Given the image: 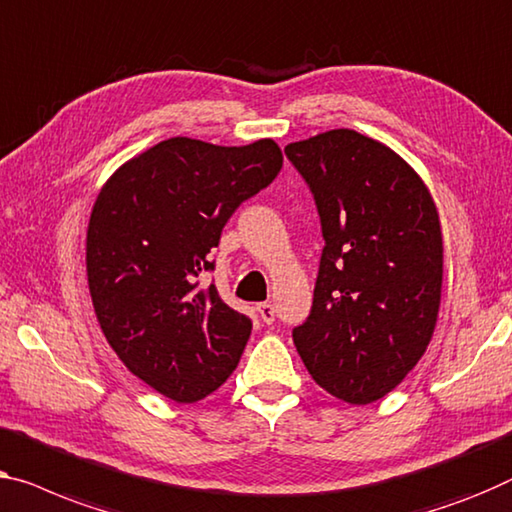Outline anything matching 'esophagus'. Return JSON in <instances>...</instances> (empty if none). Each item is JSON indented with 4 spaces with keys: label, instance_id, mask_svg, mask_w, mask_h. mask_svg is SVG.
<instances>
[{
    "label": "esophagus",
    "instance_id": "esophagus-1",
    "mask_svg": "<svg viewBox=\"0 0 512 512\" xmlns=\"http://www.w3.org/2000/svg\"><path fill=\"white\" fill-rule=\"evenodd\" d=\"M257 312H259V317H262V322H266V324H271L273 319H276V310H273L271 303H259Z\"/></svg>",
    "mask_w": 512,
    "mask_h": 512
}]
</instances>
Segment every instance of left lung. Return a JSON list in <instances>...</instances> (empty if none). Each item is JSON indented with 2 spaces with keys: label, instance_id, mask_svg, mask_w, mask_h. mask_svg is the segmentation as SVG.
<instances>
[{
  "label": "left lung",
  "instance_id": "8db88e82",
  "mask_svg": "<svg viewBox=\"0 0 512 512\" xmlns=\"http://www.w3.org/2000/svg\"><path fill=\"white\" fill-rule=\"evenodd\" d=\"M322 218L310 317L292 338L310 377L349 404L377 402L416 368L444 285L437 204L384 142L335 128L285 147Z\"/></svg>",
  "mask_w": 512,
  "mask_h": 512
}]
</instances>
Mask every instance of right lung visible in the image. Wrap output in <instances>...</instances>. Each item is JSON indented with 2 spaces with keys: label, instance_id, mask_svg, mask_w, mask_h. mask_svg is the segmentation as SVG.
<instances>
[{
  "label": "right lung",
  "instance_id": "right-lung-1",
  "mask_svg": "<svg viewBox=\"0 0 512 512\" xmlns=\"http://www.w3.org/2000/svg\"><path fill=\"white\" fill-rule=\"evenodd\" d=\"M280 167L271 137L243 147L170 137L119 165L96 197L85 262L98 326L165 398L204 400L241 361L253 324L200 276L234 209Z\"/></svg>",
  "mask_w": 512,
  "mask_h": 512
}]
</instances>
